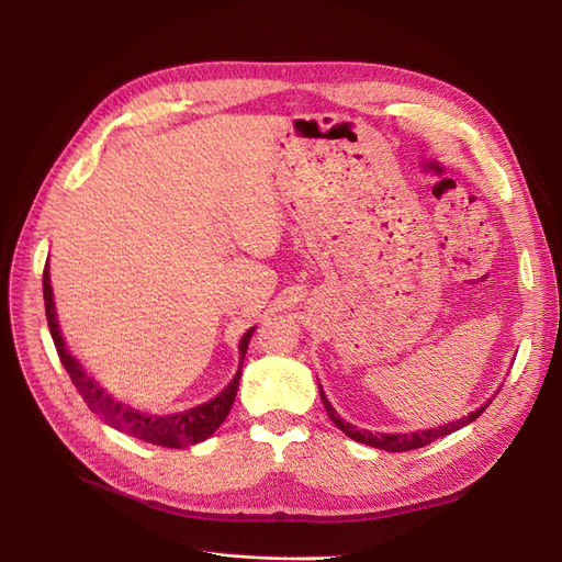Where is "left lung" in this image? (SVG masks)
Returning a JSON list of instances; mask_svg holds the SVG:
<instances>
[{"mask_svg":"<svg viewBox=\"0 0 562 562\" xmlns=\"http://www.w3.org/2000/svg\"><path fill=\"white\" fill-rule=\"evenodd\" d=\"M321 401H323V407H326V412H328V417L333 419V424L341 430V432H346L350 439H356V441H360V445H367V447H373V449H385V451H392V453H401V451H412V449H422V447H426V445H430V441H435V439H439V437H445V435H451V432H456V430H460L462 426H467V424H471V422H476L483 412H485V407L490 405V403H485L483 407H479L476 412H471L469 417H464V419H458V422H451V424H447V426H439V428H430V430H419V432H398V435H392V432H369V430H358L356 426L352 424H346L339 415H337V409L330 405V401L326 398V394H323V390H321Z\"/></svg>","mask_w":562,"mask_h":562,"instance_id":"obj_1","label":"left lung"}]
</instances>
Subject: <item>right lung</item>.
Here are the masks:
<instances>
[{"label": "right lung", "mask_w": 562, "mask_h": 562, "mask_svg": "<svg viewBox=\"0 0 562 562\" xmlns=\"http://www.w3.org/2000/svg\"><path fill=\"white\" fill-rule=\"evenodd\" d=\"M43 299H45V316H47V326H49V335L54 339L58 360L66 367L72 385L77 387V392L81 394V398L86 401V405L91 407V412L100 415L109 426H113L115 430H123L136 439L147 441V445L155 447H166V449H182V447H191L198 445V441L206 439L210 435H214V430L225 422V417L229 415V407L236 398V390H239V380H241V364L246 358L248 350V341L252 337L250 328L239 344L241 350V364L239 371H236L234 380L229 385L210 403L177 412V415H143L138 409H132L130 405H123L121 401L111 398L102 387L100 382L93 380V375H88L83 371V367L70 356L66 341L61 337V330H58L56 323V312H54V301H52V286H49V271L45 263L43 271Z\"/></svg>", "instance_id": "add662e5"}]
</instances>
